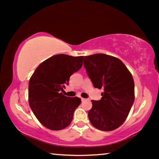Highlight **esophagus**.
I'll return each mask as SVG.
<instances>
[{
  "instance_id": "obj_1",
  "label": "esophagus",
  "mask_w": 159,
  "mask_h": 159,
  "mask_svg": "<svg viewBox=\"0 0 159 159\" xmlns=\"http://www.w3.org/2000/svg\"><path fill=\"white\" fill-rule=\"evenodd\" d=\"M81 100H82V101L83 102V101H87V99H85V98H81Z\"/></svg>"
}]
</instances>
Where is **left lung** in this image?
I'll return each mask as SVG.
<instances>
[{
	"instance_id": "left-lung-1",
	"label": "left lung",
	"mask_w": 159,
	"mask_h": 159,
	"mask_svg": "<svg viewBox=\"0 0 159 159\" xmlns=\"http://www.w3.org/2000/svg\"><path fill=\"white\" fill-rule=\"evenodd\" d=\"M84 66L95 88L103 89L100 101H92L88 117L93 127L112 131L128 116L134 101L132 74L120 59L103 53L84 56Z\"/></svg>"
}]
</instances>
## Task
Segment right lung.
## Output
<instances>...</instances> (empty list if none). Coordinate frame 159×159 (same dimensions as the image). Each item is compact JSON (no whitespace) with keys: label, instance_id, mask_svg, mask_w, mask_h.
<instances>
[{"label":"right lung","instance_id":"add662e5","mask_svg":"<svg viewBox=\"0 0 159 159\" xmlns=\"http://www.w3.org/2000/svg\"><path fill=\"white\" fill-rule=\"evenodd\" d=\"M83 56L58 54L38 66L30 77L28 98L38 121L48 129L61 130L70 125L74 112L81 103L77 97L62 94L74 72L82 66Z\"/></svg>","mask_w":159,"mask_h":159}]
</instances>
